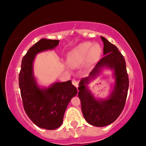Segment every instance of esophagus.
I'll return each instance as SVG.
<instances>
[{
	"label": "esophagus",
	"mask_w": 146,
	"mask_h": 146,
	"mask_svg": "<svg viewBox=\"0 0 146 146\" xmlns=\"http://www.w3.org/2000/svg\"><path fill=\"white\" fill-rule=\"evenodd\" d=\"M72 84L74 86H76V88L78 87V82L77 80H76L73 79L72 81Z\"/></svg>",
	"instance_id": "obj_1"
}]
</instances>
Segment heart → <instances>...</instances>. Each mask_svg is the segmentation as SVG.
I'll list each match as a JSON object with an SVG mask.
<instances>
[{
  "mask_svg": "<svg viewBox=\"0 0 146 146\" xmlns=\"http://www.w3.org/2000/svg\"><path fill=\"white\" fill-rule=\"evenodd\" d=\"M102 52L98 44L92 45L90 42L82 43L73 48L68 54V63L72 68H78L86 62L91 63L99 57Z\"/></svg>",
  "mask_w": 146,
  "mask_h": 146,
  "instance_id": "b5f03b06",
  "label": "heart"
}]
</instances>
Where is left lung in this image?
Listing matches in <instances>:
<instances>
[{
  "label": "left lung",
  "mask_w": 146,
  "mask_h": 146,
  "mask_svg": "<svg viewBox=\"0 0 146 146\" xmlns=\"http://www.w3.org/2000/svg\"><path fill=\"white\" fill-rule=\"evenodd\" d=\"M104 43V56L89 76L81 79L78 87V97L81 102L83 115L90 124L96 127H104L113 122L124 108L129 87L128 75L125 61L123 55L113 44L101 36ZM103 67H109L115 71V85L111 94L106 100L96 99L86 85L94 78Z\"/></svg>",
  "instance_id": "obj_1"
}]
</instances>
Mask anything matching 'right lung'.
<instances>
[{
    "mask_svg": "<svg viewBox=\"0 0 146 146\" xmlns=\"http://www.w3.org/2000/svg\"><path fill=\"white\" fill-rule=\"evenodd\" d=\"M59 42L42 38L30 48L22 60L19 78L26 113L37 126L50 130L62 125L67 106L78 90L71 80L40 88L33 74V62L38 53L54 49Z\"/></svg>",
    "mask_w": 146,
    "mask_h": 146,
    "instance_id": "add662e5",
    "label": "right lung"
}]
</instances>
